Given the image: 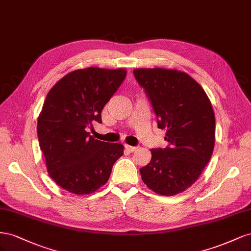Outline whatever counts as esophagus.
<instances>
[{"instance_id":"34e87169","label":"esophagus","mask_w":251,"mask_h":251,"mask_svg":"<svg viewBox=\"0 0 251 251\" xmlns=\"http://www.w3.org/2000/svg\"><path fill=\"white\" fill-rule=\"evenodd\" d=\"M125 148H126L129 152H133V151H135V150L138 149V147H135V146H130V145H125Z\"/></svg>"}]
</instances>
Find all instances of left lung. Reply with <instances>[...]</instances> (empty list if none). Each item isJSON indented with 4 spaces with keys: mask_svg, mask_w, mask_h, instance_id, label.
<instances>
[{
    "mask_svg": "<svg viewBox=\"0 0 251 251\" xmlns=\"http://www.w3.org/2000/svg\"><path fill=\"white\" fill-rule=\"evenodd\" d=\"M135 80L145 89L157 118L166 129V148L151 149V160L140 169L147 187L162 196L189 188L208 164L214 147L216 119L206 92L183 71L138 68Z\"/></svg>",
    "mask_w": 251,
    "mask_h": 251,
    "instance_id": "left-lung-1",
    "label": "left lung"
}]
</instances>
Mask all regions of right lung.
<instances>
[{
    "instance_id": "obj_1",
    "label": "right lung",
    "mask_w": 251,
    "mask_h": 251,
    "mask_svg": "<svg viewBox=\"0 0 251 251\" xmlns=\"http://www.w3.org/2000/svg\"><path fill=\"white\" fill-rule=\"evenodd\" d=\"M126 77V70L88 67L67 74L49 90L38 119V138L50 177L63 189L89 195L105 185L124 153L119 143L87 132L102 123V109Z\"/></svg>"
}]
</instances>
